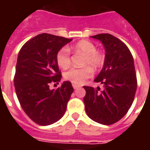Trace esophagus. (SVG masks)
Instances as JSON below:
<instances>
[{
    "label": "esophagus",
    "mask_w": 150,
    "mask_h": 150,
    "mask_svg": "<svg viewBox=\"0 0 150 150\" xmlns=\"http://www.w3.org/2000/svg\"><path fill=\"white\" fill-rule=\"evenodd\" d=\"M72 86H73L74 89H77V88H79V85H76V84H73Z\"/></svg>",
    "instance_id": "esophagus-1"
}]
</instances>
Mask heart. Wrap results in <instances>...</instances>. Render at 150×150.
I'll return each mask as SVG.
<instances>
[{"mask_svg": "<svg viewBox=\"0 0 150 150\" xmlns=\"http://www.w3.org/2000/svg\"><path fill=\"white\" fill-rule=\"evenodd\" d=\"M73 50L76 53L84 54L85 58L83 65L91 66L92 68H101L105 62V54L102 50H96L94 43L88 40H82L73 46ZM58 65L62 69H67L71 64V52L68 48L63 47L59 50L56 55ZM92 70L86 66L80 68H72L64 74V78L74 84H82L85 80L91 78Z\"/></svg>", "mask_w": 150, "mask_h": 150, "instance_id": "heart-1", "label": "heart"}]
</instances>
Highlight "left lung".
I'll return each instance as SVG.
<instances>
[{"label":"left lung","instance_id":"left-lung-1","mask_svg":"<svg viewBox=\"0 0 150 150\" xmlns=\"http://www.w3.org/2000/svg\"><path fill=\"white\" fill-rule=\"evenodd\" d=\"M91 38L101 41L106 54L104 67L94 79L103 90L83 86L85 111L94 121L109 125L123 118L133 102L137 87L135 66L128 46L119 38L110 34Z\"/></svg>","mask_w":150,"mask_h":150}]
</instances>
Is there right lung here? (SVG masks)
Here are the masks:
<instances>
[{"label": "right lung", "mask_w": 150, "mask_h": 150, "mask_svg": "<svg viewBox=\"0 0 150 150\" xmlns=\"http://www.w3.org/2000/svg\"><path fill=\"white\" fill-rule=\"evenodd\" d=\"M72 39L40 34L25 43L19 51L14 75V87L21 107L34 122L50 125L61 119L74 91L65 81L56 90L62 74L56 60L57 53Z\"/></svg>", "instance_id": "right-lung-1"}]
</instances>
